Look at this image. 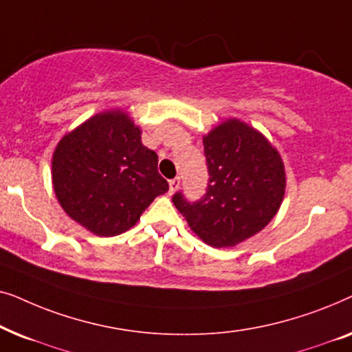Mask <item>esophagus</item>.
<instances>
[{
    "label": "esophagus",
    "mask_w": 352,
    "mask_h": 352,
    "mask_svg": "<svg viewBox=\"0 0 352 352\" xmlns=\"http://www.w3.org/2000/svg\"><path fill=\"white\" fill-rule=\"evenodd\" d=\"M179 184H181V177H175V179L170 181V190H168L170 192V195L175 194V192L179 189Z\"/></svg>",
    "instance_id": "obj_1"
}]
</instances>
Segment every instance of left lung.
Here are the masks:
<instances>
[{
  "label": "left lung",
  "mask_w": 352,
  "mask_h": 352,
  "mask_svg": "<svg viewBox=\"0 0 352 352\" xmlns=\"http://www.w3.org/2000/svg\"><path fill=\"white\" fill-rule=\"evenodd\" d=\"M208 166L206 194L173 204L189 228L214 248L235 247L271 223L285 194V166L258 129L229 118L204 136Z\"/></svg>",
  "instance_id": "left-lung-1"
}]
</instances>
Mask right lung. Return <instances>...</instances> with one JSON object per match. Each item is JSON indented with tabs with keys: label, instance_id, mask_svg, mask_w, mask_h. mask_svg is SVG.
Listing matches in <instances>:
<instances>
[{
	"label": "right lung",
	"instance_id": "add662e5",
	"mask_svg": "<svg viewBox=\"0 0 352 352\" xmlns=\"http://www.w3.org/2000/svg\"><path fill=\"white\" fill-rule=\"evenodd\" d=\"M157 153L123 110L100 112L65 134L52 155L57 200L76 223L100 237L126 232L168 182Z\"/></svg>",
	"mask_w": 352,
	"mask_h": 352
}]
</instances>
